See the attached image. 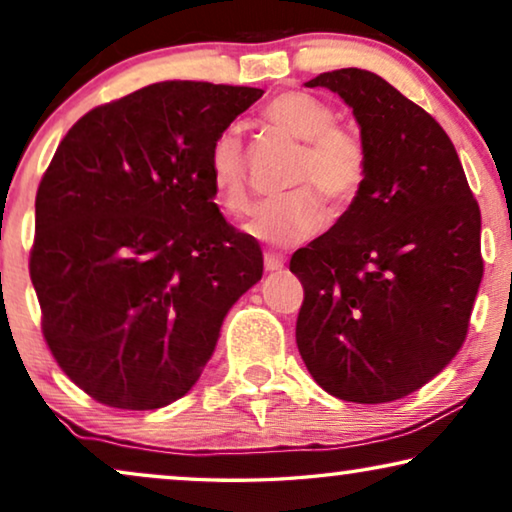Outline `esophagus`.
<instances>
[{"instance_id":"1","label":"esophagus","mask_w":512,"mask_h":512,"mask_svg":"<svg viewBox=\"0 0 512 512\" xmlns=\"http://www.w3.org/2000/svg\"><path fill=\"white\" fill-rule=\"evenodd\" d=\"M263 263H265V270H268V272L284 270V258L279 254H272V251H268V254L263 256Z\"/></svg>"}]
</instances>
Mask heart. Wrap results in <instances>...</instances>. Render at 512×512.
I'll use <instances>...</instances> for the list:
<instances>
[{"mask_svg": "<svg viewBox=\"0 0 512 512\" xmlns=\"http://www.w3.org/2000/svg\"><path fill=\"white\" fill-rule=\"evenodd\" d=\"M265 123L300 146L289 184L293 191L258 202L244 223V233L272 247L305 242L326 221V207L335 219L349 212L368 177V151L363 139L335 125L328 102L310 93L289 90L265 104ZM207 174L216 198L230 214L247 209V160L237 128H223L207 151Z\"/></svg>", "mask_w": 512, "mask_h": 512, "instance_id": "obj_1", "label": "heart"}]
</instances>
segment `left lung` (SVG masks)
Returning <instances> with one entry per match:
<instances>
[{"mask_svg":"<svg viewBox=\"0 0 512 512\" xmlns=\"http://www.w3.org/2000/svg\"><path fill=\"white\" fill-rule=\"evenodd\" d=\"M307 86L352 107L368 177L349 212L291 256L305 291L298 352L331 396L389 403L464 345L485 270L480 207L447 132L382 76L333 69Z\"/></svg>","mask_w":512,"mask_h":512,"instance_id":"obj_1","label":"left lung"}]
</instances>
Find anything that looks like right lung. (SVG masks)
<instances>
[{
  "label": "right lung",
  "instance_id": "1",
  "mask_svg": "<svg viewBox=\"0 0 512 512\" xmlns=\"http://www.w3.org/2000/svg\"><path fill=\"white\" fill-rule=\"evenodd\" d=\"M261 88L163 81L81 116L41 177L30 279L53 359L97 403L170 405L198 382L263 251L223 219L212 139Z\"/></svg>",
  "mask_w": 512,
  "mask_h": 512
}]
</instances>
